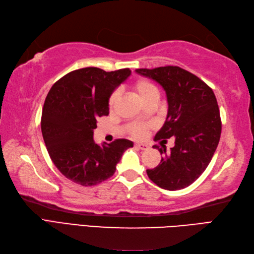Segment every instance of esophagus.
<instances>
[{
  "instance_id": "1",
  "label": "esophagus",
  "mask_w": 254,
  "mask_h": 254,
  "mask_svg": "<svg viewBox=\"0 0 254 254\" xmlns=\"http://www.w3.org/2000/svg\"><path fill=\"white\" fill-rule=\"evenodd\" d=\"M134 148H137L139 150H146L149 146L146 144H143V143H134Z\"/></svg>"
}]
</instances>
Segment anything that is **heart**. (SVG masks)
<instances>
[{"mask_svg": "<svg viewBox=\"0 0 254 254\" xmlns=\"http://www.w3.org/2000/svg\"><path fill=\"white\" fill-rule=\"evenodd\" d=\"M132 89L143 103L151 98L159 97V90H157V88L150 80L143 79V78L142 79H138L136 82H133ZM117 99H118V93L113 92L111 94L110 100H109V105L111 109L115 105ZM146 128H148V126L143 125V124L134 123L130 126V128H129V132H130L133 137L141 138L145 134Z\"/></svg>", "mask_w": 254, "mask_h": 254, "instance_id": "heart-1", "label": "heart"}]
</instances>
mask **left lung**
Masks as SVG:
<instances>
[{
  "label": "left lung",
  "mask_w": 254,
  "mask_h": 254,
  "mask_svg": "<svg viewBox=\"0 0 254 254\" xmlns=\"http://www.w3.org/2000/svg\"><path fill=\"white\" fill-rule=\"evenodd\" d=\"M136 71L159 82L166 92V121L154 140L166 142L165 139L175 138L168 154L164 145H153L165 156L146 174L163 189H184L205 171L218 145L222 122L215 94L199 77L178 66Z\"/></svg>",
  "instance_id": "1"
}]
</instances>
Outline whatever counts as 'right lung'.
I'll use <instances>...</instances> for the list:
<instances>
[{"label": "right lung", "instance_id": "add662e5", "mask_svg": "<svg viewBox=\"0 0 254 254\" xmlns=\"http://www.w3.org/2000/svg\"><path fill=\"white\" fill-rule=\"evenodd\" d=\"M130 74L129 68L86 67L68 72L50 89L42 110V136L54 165L71 182L86 187L104 182L133 145L127 139L101 145L93 140L97 120L109 115L112 92Z\"/></svg>", "mask_w": 254, "mask_h": 254}]
</instances>
